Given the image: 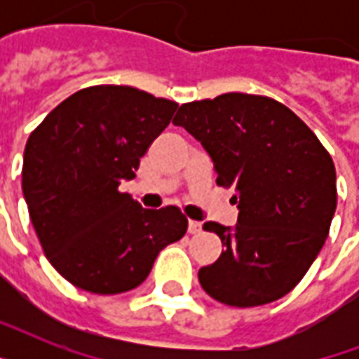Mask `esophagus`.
<instances>
[{"mask_svg":"<svg viewBox=\"0 0 359 359\" xmlns=\"http://www.w3.org/2000/svg\"><path fill=\"white\" fill-rule=\"evenodd\" d=\"M199 231H201V224L196 222V219H190V222H188V233H190V235H197Z\"/></svg>","mask_w":359,"mask_h":359,"instance_id":"obj_1","label":"esophagus"}]
</instances>
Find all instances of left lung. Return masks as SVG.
<instances>
[{
	"label": "left lung",
	"instance_id": "left-lung-1",
	"mask_svg": "<svg viewBox=\"0 0 359 359\" xmlns=\"http://www.w3.org/2000/svg\"><path fill=\"white\" fill-rule=\"evenodd\" d=\"M173 124L201 143L238 208L233 227L203 224L224 244L218 261L199 270L203 290L235 307L279 300L328 238L337 207L332 156L298 115L257 95L182 104Z\"/></svg>",
	"mask_w": 359,
	"mask_h": 359
}]
</instances>
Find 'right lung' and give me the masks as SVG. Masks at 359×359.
<instances>
[{
  "instance_id": "1",
  "label": "right lung",
  "mask_w": 359,
  "mask_h": 359,
  "mask_svg": "<svg viewBox=\"0 0 359 359\" xmlns=\"http://www.w3.org/2000/svg\"><path fill=\"white\" fill-rule=\"evenodd\" d=\"M177 108L135 87H87L29 135L22 191L31 224L48 261L78 289H135L158 253L184 236L188 219L179 208L149 210L119 191Z\"/></svg>"
}]
</instances>
